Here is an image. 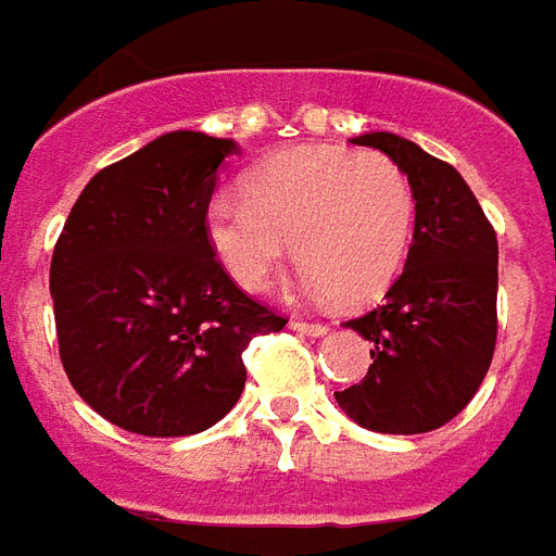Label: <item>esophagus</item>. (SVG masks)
I'll return each instance as SVG.
<instances>
[{
    "label": "esophagus",
    "mask_w": 556,
    "mask_h": 556,
    "mask_svg": "<svg viewBox=\"0 0 556 556\" xmlns=\"http://www.w3.org/2000/svg\"><path fill=\"white\" fill-rule=\"evenodd\" d=\"M290 328L299 334H311V338H319L328 331L326 323H307V319H290Z\"/></svg>",
    "instance_id": "obj_1"
}]
</instances>
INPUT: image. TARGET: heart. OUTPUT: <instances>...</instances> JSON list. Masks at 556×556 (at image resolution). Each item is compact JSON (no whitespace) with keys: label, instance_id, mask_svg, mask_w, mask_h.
Returning <instances> with one entry per match:
<instances>
[{"label":"heart","instance_id":"b5f03b06","mask_svg":"<svg viewBox=\"0 0 556 556\" xmlns=\"http://www.w3.org/2000/svg\"><path fill=\"white\" fill-rule=\"evenodd\" d=\"M415 189L384 153L293 150L206 206V239L233 281L263 293L293 242L307 293L343 305L382 295L406 261Z\"/></svg>","mask_w":556,"mask_h":556}]
</instances>
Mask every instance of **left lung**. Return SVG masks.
Returning a JSON list of instances; mask_svg holds the SVG:
<instances>
[{"label":"left lung","mask_w":556,"mask_h":556,"mask_svg":"<svg viewBox=\"0 0 556 556\" xmlns=\"http://www.w3.org/2000/svg\"><path fill=\"white\" fill-rule=\"evenodd\" d=\"M352 141L382 150L406 172L415 189V237L382 305L346 323L370 340L372 364L334 400L372 432H432L471 403L492 364L497 237L453 165L394 132Z\"/></svg>","instance_id":"obj_1"}]
</instances>
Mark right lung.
<instances>
[{"label":"right lung","mask_w":556,"mask_h":556,"mask_svg":"<svg viewBox=\"0 0 556 556\" xmlns=\"http://www.w3.org/2000/svg\"><path fill=\"white\" fill-rule=\"evenodd\" d=\"M233 139L177 129L91 177L50 266L64 372L97 415L150 439L204 432L237 406L242 352L287 319L230 281L206 206Z\"/></svg>","instance_id":"1"}]
</instances>
